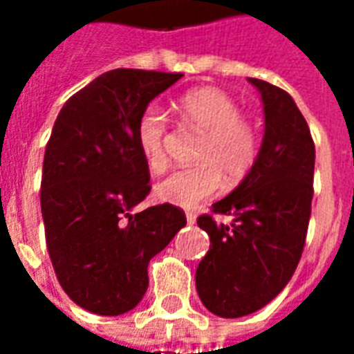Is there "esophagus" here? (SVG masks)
<instances>
[{
	"label": "esophagus",
	"instance_id": "esophagus-1",
	"mask_svg": "<svg viewBox=\"0 0 354 354\" xmlns=\"http://www.w3.org/2000/svg\"><path fill=\"white\" fill-rule=\"evenodd\" d=\"M185 218H187V223H189V225H193V223H195V220H197V214L189 210V212L185 214Z\"/></svg>",
	"mask_w": 354,
	"mask_h": 354
}]
</instances>
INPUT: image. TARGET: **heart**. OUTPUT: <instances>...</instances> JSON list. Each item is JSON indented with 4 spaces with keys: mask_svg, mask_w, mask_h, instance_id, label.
<instances>
[{
    "mask_svg": "<svg viewBox=\"0 0 354 354\" xmlns=\"http://www.w3.org/2000/svg\"><path fill=\"white\" fill-rule=\"evenodd\" d=\"M176 111L182 127L203 134L193 155L199 165L169 174L155 185V195L162 203L192 208L220 192L223 178L230 184L243 182L260 157L261 138L241 106L220 88L185 93L176 102ZM167 136L169 123L161 109H144L136 124V142L151 172H162L169 165Z\"/></svg>",
    "mask_w": 354,
    "mask_h": 354,
    "instance_id": "b5f03b06",
    "label": "heart"
}]
</instances>
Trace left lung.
<instances>
[{"label": "left lung", "instance_id": "left-lung-1", "mask_svg": "<svg viewBox=\"0 0 354 354\" xmlns=\"http://www.w3.org/2000/svg\"><path fill=\"white\" fill-rule=\"evenodd\" d=\"M261 93L266 134L252 172L212 214L234 216L231 226L212 214L197 218L210 237L195 286L203 305L223 319L258 311L296 271L311 218L315 142L286 91L248 77Z\"/></svg>", "mask_w": 354, "mask_h": 354}]
</instances>
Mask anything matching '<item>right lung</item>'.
Returning a JSON list of instances; mask_svg holds the SVG:
<instances>
[{
    "label": "right lung",
    "instance_id": "right-lung-1",
    "mask_svg": "<svg viewBox=\"0 0 354 354\" xmlns=\"http://www.w3.org/2000/svg\"><path fill=\"white\" fill-rule=\"evenodd\" d=\"M182 73L117 68L66 102L45 147L41 214L60 286L73 304L117 317L140 304L147 263L185 225L174 205L132 208L151 189L136 124Z\"/></svg>",
    "mask_w": 354,
    "mask_h": 354
}]
</instances>
